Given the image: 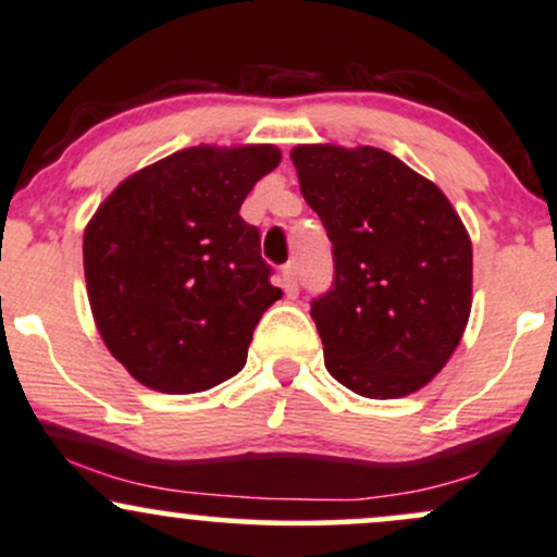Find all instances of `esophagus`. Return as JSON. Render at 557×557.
<instances>
[{"label": "esophagus", "instance_id": "34e87169", "mask_svg": "<svg viewBox=\"0 0 557 557\" xmlns=\"http://www.w3.org/2000/svg\"><path fill=\"white\" fill-rule=\"evenodd\" d=\"M283 287H285L287 296H296L298 293V272L293 264L283 267Z\"/></svg>", "mask_w": 557, "mask_h": 557}]
</instances>
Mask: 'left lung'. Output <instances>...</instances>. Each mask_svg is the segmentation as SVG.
I'll return each instance as SVG.
<instances>
[{
  "instance_id": "left-lung-1",
  "label": "left lung",
  "mask_w": 557,
  "mask_h": 557,
  "mask_svg": "<svg viewBox=\"0 0 557 557\" xmlns=\"http://www.w3.org/2000/svg\"><path fill=\"white\" fill-rule=\"evenodd\" d=\"M290 159L335 257V283L311 304L324 367L363 398L417 393L469 324L474 253L461 216L374 146L304 144Z\"/></svg>"
}]
</instances>
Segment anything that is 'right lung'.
<instances>
[{"mask_svg": "<svg viewBox=\"0 0 557 557\" xmlns=\"http://www.w3.org/2000/svg\"><path fill=\"white\" fill-rule=\"evenodd\" d=\"M277 146H190L133 172L83 233L88 304L110 354L157 393H201L246 367L283 298L240 203Z\"/></svg>", "mask_w": 557, "mask_h": 557, "instance_id": "obj_1", "label": "right lung"}]
</instances>
